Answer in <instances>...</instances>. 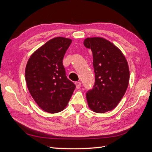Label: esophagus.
Here are the masks:
<instances>
[{"instance_id": "obj_1", "label": "esophagus", "mask_w": 152, "mask_h": 152, "mask_svg": "<svg viewBox=\"0 0 152 152\" xmlns=\"http://www.w3.org/2000/svg\"><path fill=\"white\" fill-rule=\"evenodd\" d=\"M75 84H76V86L77 89H79L80 88V86H81V82H76Z\"/></svg>"}]
</instances>
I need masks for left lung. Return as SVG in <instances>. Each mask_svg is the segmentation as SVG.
<instances>
[{"instance_id":"8db88e82","label":"left lung","mask_w":152,"mask_h":152,"mask_svg":"<svg viewBox=\"0 0 152 152\" xmlns=\"http://www.w3.org/2000/svg\"><path fill=\"white\" fill-rule=\"evenodd\" d=\"M93 56L95 82L86 92L90 109L104 113L117 107L124 96L129 80L127 61L119 48L102 37H88L84 41Z\"/></svg>"}]
</instances>
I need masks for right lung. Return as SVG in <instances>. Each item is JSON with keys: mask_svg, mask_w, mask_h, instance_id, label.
<instances>
[{"mask_svg": "<svg viewBox=\"0 0 152 152\" xmlns=\"http://www.w3.org/2000/svg\"><path fill=\"white\" fill-rule=\"evenodd\" d=\"M72 39L62 37L49 40L31 56L25 80L31 95L41 109L56 113L65 109L75 84L66 75L63 58Z\"/></svg>", "mask_w": 152, "mask_h": 152, "instance_id": "obj_1", "label": "right lung"}]
</instances>
